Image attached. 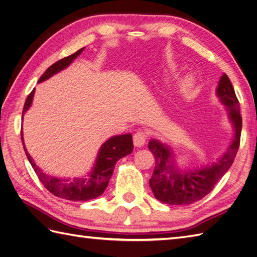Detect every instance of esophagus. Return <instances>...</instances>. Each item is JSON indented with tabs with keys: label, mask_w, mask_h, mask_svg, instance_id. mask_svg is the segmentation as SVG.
Returning <instances> with one entry per match:
<instances>
[{
	"label": "esophagus",
	"mask_w": 257,
	"mask_h": 257,
	"mask_svg": "<svg viewBox=\"0 0 257 257\" xmlns=\"http://www.w3.org/2000/svg\"><path fill=\"white\" fill-rule=\"evenodd\" d=\"M147 139H148V135H147L146 131H142V130L137 131V133H136L135 136H134V143H135V146L138 147V148L142 147L143 144L147 142Z\"/></svg>",
	"instance_id": "1"
}]
</instances>
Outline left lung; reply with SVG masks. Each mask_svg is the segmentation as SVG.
Listing matches in <instances>:
<instances>
[{"mask_svg": "<svg viewBox=\"0 0 257 257\" xmlns=\"http://www.w3.org/2000/svg\"><path fill=\"white\" fill-rule=\"evenodd\" d=\"M216 93L229 110L228 116L234 130L231 144L213 165L191 172H181L176 167L170 149L160 141L151 140L149 149L154 155L155 167L150 179V187L159 201L170 205H186L199 201L212 191L232 165L240 146L242 117L233 85L226 74L221 76Z\"/></svg>", "mask_w": 257, "mask_h": 257, "instance_id": "obj_1", "label": "left lung"}]
</instances>
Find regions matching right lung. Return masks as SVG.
<instances>
[{
  "label": "right lung",
  "instance_id": "obj_1",
  "mask_svg": "<svg viewBox=\"0 0 257 257\" xmlns=\"http://www.w3.org/2000/svg\"><path fill=\"white\" fill-rule=\"evenodd\" d=\"M83 49L84 48L77 51L74 54L62 58V60L50 66V67L44 71V74L40 77V79H39L38 82L47 80V79L51 78L53 75L57 74V72H60L61 70L67 67L76 57L81 54ZM34 94L35 89L31 91V93L27 96V100L25 102L23 116L31 106ZM22 142L24 146L25 153L28 157V161L30 162L32 168L35 169L38 178L40 179L42 185L47 188L52 194L69 201H89L100 196L105 191V189H106L108 185V181L111 175H113L117 161L120 160L121 157L130 154L134 150L133 136L130 134L111 137L110 139L105 141L102 144L100 151H98L95 165L93 169H92V172L89 174L88 178H76L74 180H69L56 178V177H51L43 173L42 170L36 165L34 160L31 159L30 154L27 152V149L25 148L23 133Z\"/></svg>",
  "mask_w": 257,
  "mask_h": 257
}]
</instances>
